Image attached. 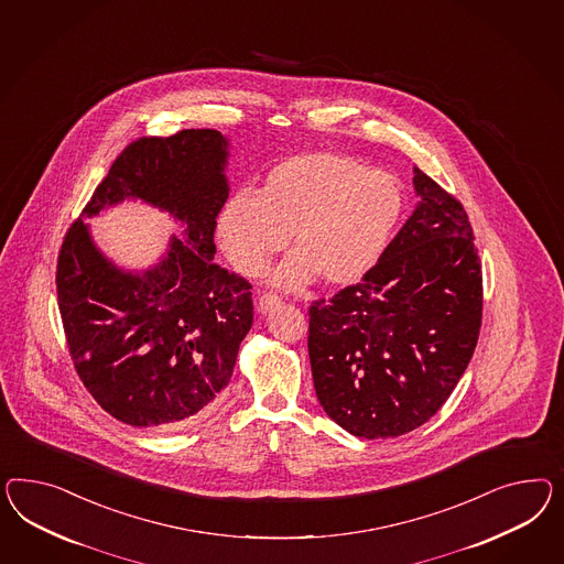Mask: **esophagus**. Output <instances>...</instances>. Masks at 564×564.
Returning a JSON list of instances; mask_svg holds the SVG:
<instances>
[{"mask_svg": "<svg viewBox=\"0 0 564 564\" xmlns=\"http://www.w3.org/2000/svg\"><path fill=\"white\" fill-rule=\"evenodd\" d=\"M257 305H259L260 314H269V312H273L274 307L281 305V300L273 293H262Z\"/></svg>", "mask_w": 564, "mask_h": 564, "instance_id": "esophagus-1", "label": "esophagus"}]
</instances>
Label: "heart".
Wrapping results in <instances>:
<instances>
[{
  "instance_id": "heart-1",
  "label": "heart",
  "mask_w": 564,
  "mask_h": 564,
  "mask_svg": "<svg viewBox=\"0 0 564 564\" xmlns=\"http://www.w3.org/2000/svg\"><path fill=\"white\" fill-rule=\"evenodd\" d=\"M406 207L394 174L333 152L274 164L262 191L238 188L217 217V236L243 273H259L288 240L295 248L271 281L300 290L321 274L336 288L359 283L383 259Z\"/></svg>"
}]
</instances>
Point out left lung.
<instances>
[{
  "label": "left lung",
  "instance_id": "obj_1",
  "mask_svg": "<svg viewBox=\"0 0 564 564\" xmlns=\"http://www.w3.org/2000/svg\"><path fill=\"white\" fill-rule=\"evenodd\" d=\"M419 203L361 283L310 307L307 350L324 412L355 437L426 423L473 359L482 269L462 203L414 167Z\"/></svg>",
  "mask_w": 564,
  "mask_h": 564
}]
</instances>
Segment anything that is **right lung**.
I'll use <instances>...</instances> for the list:
<instances>
[{
  "mask_svg": "<svg viewBox=\"0 0 564 564\" xmlns=\"http://www.w3.org/2000/svg\"><path fill=\"white\" fill-rule=\"evenodd\" d=\"M228 145L215 129L133 141L65 234L57 300L67 347L94 400L127 425H186L212 411L252 326V285L214 262ZM127 197L185 228L141 274L107 260L83 221Z\"/></svg>",
  "mask_w": 564,
  "mask_h": 564,
  "instance_id": "add662e5",
  "label": "right lung"
}]
</instances>
